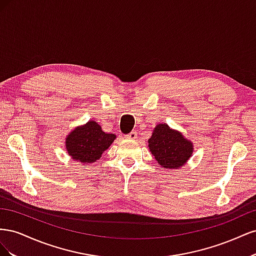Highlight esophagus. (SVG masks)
Returning a JSON list of instances; mask_svg holds the SVG:
<instances>
[{
    "label": "esophagus",
    "instance_id": "34e87169",
    "mask_svg": "<svg viewBox=\"0 0 256 256\" xmlns=\"http://www.w3.org/2000/svg\"><path fill=\"white\" fill-rule=\"evenodd\" d=\"M138 136V132L136 131H131V132L129 134L126 136L127 138H130V140H134V138H136Z\"/></svg>",
    "mask_w": 256,
    "mask_h": 256
}]
</instances>
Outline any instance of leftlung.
<instances>
[{"label": "left lung", "instance_id": "obj_1", "mask_svg": "<svg viewBox=\"0 0 256 256\" xmlns=\"http://www.w3.org/2000/svg\"><path fill=\"white\" fill-rule=\"evenodd\" d=\"M148 147L161 166L173 170L182 168L193 152L192 143L166 124H159L154 129Z\"/></svg>", "mask_w": 256, "mask_h": 256}]
</instances>
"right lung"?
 <instances>
[{
  "mask_svg": "<svg viewBox=\"0 0 256 256\" xmlns=\"http://www.w3.org/2000/svg\"><path fill=\"white\" fill-rule=\"evenodd\" d=\"M116 136L106 134L95 120H90L84 126L76 127L66 138V150L74 160L88 166L102 157Z\"/></svg>",
  "mask_w": 256,
  "mask_h": 256,
  "instance_id": "obj_1",
  "label": "right lung"
}]
</instances>
